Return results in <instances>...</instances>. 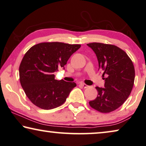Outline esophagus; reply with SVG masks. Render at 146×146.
I'll return each mask as SVG.
<instances>
[{
	"label": "esophagus",
	"mask_w": 146,
	"mask_h": 146,
	"mask_svg": "<svg viewBox=\"0 0 146 146\" xmlns=\"http://www.w3.org/2000/svg\"><path fill=\"white\" fill-rule=\"evenodd\" d=\"M80 85H81L82 87H83V88H88V85H86V84L83 83V82H80Z\"/></svg>",
	"instance_id": "34e87169"
}]
</instances>
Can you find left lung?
I'll return each instance as SVG.
<instances>
[{
	"label": "left lung",
	"mask_w": 146,
	"mask_h": 146,
	"mask_svg": "<svg viewBox=\"0 0 146 146\" xmlns=\"http://www.w3.org/2000/svg\"><path fill=\"white\" fill-rule=\"evenodd\" d=\"M98 61L99 70L104 71V88L96 86L98 96L89 104L102 113L117 110L126 101L134 85L135 71L127 53L115 45L92 42L87 44Z\"/></svg>",
	"instance_id": "1"
}]
</instances>
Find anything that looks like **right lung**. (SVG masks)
Wrapping results in <instances>:
<instances>
[{"label": "right lung", "mask_w": 146, "mask_h": 146, "mask_svg": "<svg viewBox=\"0 0 146 146\" xmlns=\"http://www.w3.org/2000/svg\"><path fill=\"white\" fill-rule=\"evenodd\" d=\"M80 44L42 42L26 52L19 66V80L26 96L34 105L52 110L62 105L76 86L75 82L55 79L54 72L67 64Z\"/></svg>", "instance_id": "1"}]
</instances>
